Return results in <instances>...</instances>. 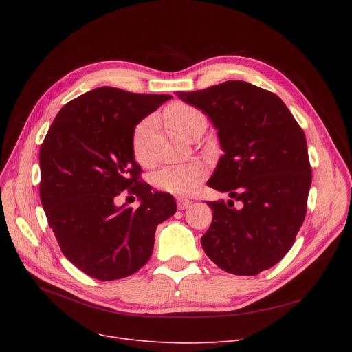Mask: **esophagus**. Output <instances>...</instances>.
<instances>
[{"instance_id": "1", "label": "esophagus", "mask_w": 352, "mask_h": 352, "mask_svg": "<svg viewBox=\"0 0 352 352\" xmlns=\"http://www.w3.org/2000/svg\"><path fill=\"white\" fill-rule=\"evenodd\" d=\"M177 202H178V208H179V210H187V208H190V207L192 206V201H191V199L182 198V197H179V198L177 199Z\"/></svg>"}]
</instances>
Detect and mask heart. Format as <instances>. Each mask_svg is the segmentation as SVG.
Masks as SVG:
<instances>
[{"mask_svg": "<svg viewBox=\"0 0 352 352\" xmlns=\"http://www.w3.org/2000/svg\"><path fill=\"white\" fill-rule=\"evenodd\" d=\"M165 120L181 137H186L198 124L206 122V117L202 116L201 111L184 102H174L166 108ZM151 128V118L141 121L135 126L131 138L134 157L142 165L150 162V157H148V137H150ZM202 177H204V166L199 162L191 161L175 166H168V168H162L155 174L154 181L155 186L161 190L174 194H188L197 188Z\"/></svg>", "mask_w": 352, "mask_h": 352, "instance_id": "obj_1", "label": "heart"}]
</instances>
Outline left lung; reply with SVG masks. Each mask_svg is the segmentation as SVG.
<instances>
[{"label": "left lung", "instance_id": "obj_1", "mask_svg": "<svg viewBox=\"0 0 352 352\" xmlns=\"http://www.w3.org/2000/svg\"><path fill=\"white\" fill-rule=\"evenodd\" d=\"M177 96L208 116L221 150L207 186L230 199L208 201L212 223L201 245L221 270L256 275L281 261L307 212V140L283 100L231 80Z\"/></svg>", "mask_w": 352, "mask_h": 352}]
</instances>
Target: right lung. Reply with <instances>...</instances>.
I'll return each instance as SVG.
<instances>
[{
  "instance_id": "obj_1",
  "label": "right lung",
  "mask_w": 352,
  "mask_h": 352,
  "mask_svg": "<svg viewBox=\"0 0 352 352\" xmlns=\"http://www.w3.org/2000/svg\"><path fill=\"white\" fill-rule=\"evenodd\" d=\"M166 94L100 87L65 104L40 150V197L48 226L68 260L101 281L120 280L150 260L158 224L177 211L171 194L138 181L131 138ZM128 189L137 210L118 208Z\"/></svg>"
}]
</instances>
